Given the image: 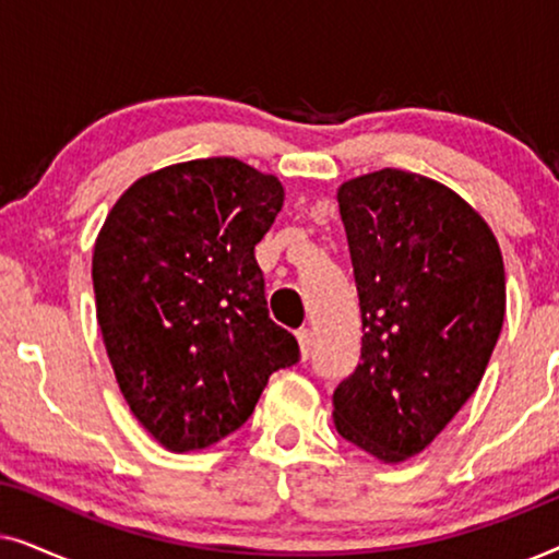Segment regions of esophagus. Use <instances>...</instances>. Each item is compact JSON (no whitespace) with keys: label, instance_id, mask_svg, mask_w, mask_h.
<instances>
[{"label":"esophagus","instance_id":"obj_1","mask_svg":"<svg viewBox=\"0 0 559 559\" xmlns=\"http://www.w3.org/2000/svg\"><path fill=\"white\" fill-rule=\"evenodd\" d=\"M295 338H297V346H300L302 361H308L310 350H312V335H310V331H308V328H300V331L295 333Z\"/></svg>","mask_w":559,"mask_h":559}]
</instances>
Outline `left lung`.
<instances>
[{
	"label": "left lung",
	"mask_w": 559,
	"mask_h": 559,
	"mask_svg": "<svg viewBox=\"0 0 559 559\" xmlns=\"http://www.w3.org/2000/svg\"><path fill=\"white\" fill-rule=\"evenodd\" d=\"M361 364L333 392L341 438L381 463L423 453L476 392L507 312L499 241L455 190L384 170L338 188Z\"/></svg>",
	"instance_id": "8db88e82"
}]
</instances>
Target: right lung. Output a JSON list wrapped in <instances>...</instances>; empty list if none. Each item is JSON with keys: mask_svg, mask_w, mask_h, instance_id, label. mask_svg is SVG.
Instances as JSON below:
<instances>
[{"mask_svg": "<svg viewBox=\"0 0 559 559\" xmlns=\"http://www.w3.org/2000/svg\"><path fill=\"white\" fill-rule=\"evenodd\" d=\"M285 188L236 157L144 175L94 247L96 318L140 425L170 453L211 448L247 423L300 348L266 312L254 247Z\"/></svg>", "mask_w": 559, "mask_h": 559, "instance_id": "1", "label": "right lung"}]
</instances>
